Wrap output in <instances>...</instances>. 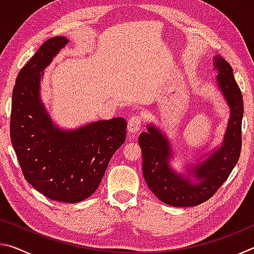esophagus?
Masks as SVG:
<instances>
[{
    "label": "esophagus",
    "instance_id": "esophagus-1",
    "mask_svg": "<svg viewBox=\"0 0 254 254\" xmlns=\"http://www.w3.org/2000/svg\"><path fill=\"white\" fill-rule=\"evenodd\" d=\"M143 120L139 114H134L128 119L127 121V130L131 133H135L140 130V127H142Z\"/></svg>",
    "mask_w": 254,
    "mask_h": 254
}]
</instances>
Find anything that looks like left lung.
Wrapping results in <instances>:
<instances>
[{
	"instance_id": "1",
	"label": "left lung",
	"mask_w": 254,
	"mask_h": 254,
	"mask_svg": "<svg viewBox=\"0 0 254 254\" xmlns=\"http://www.w3.org/2000/svg\"><path fill=\"white\" fill-rule=\"evenodd\" d=\"M217 83L231 107V119L222 147L201 165L196 166L198 184L175 174L169 167L170 147L157 128L149 126L139 136L142 150V171L145 183L162 203L176 207H190L208 200L229 177L240 158L242 148V93L235 81L230 64L221 56L214 58Z\"/></svg>"
}]
</instances>
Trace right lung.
<instances>
[{
    "instance_id": "add662e5",
    "label": "right lung",
    "mask_w": 254,
    "mask_h": 254,
    "mask_svg": "<svg viewBox=\"0 0 254 254\" xmlns=\"http://www.w3.org/2000/svg\"><path fill=\"white\" fill-rule=\"evenodd\" d=\"M68 42L45 41L20 70L11 107V142L27 182L48 198L78 203L100 186L112 156L126 140L122 118L98 121L70 132L55 127L39 98L42 70Z\"/></svg>"
}]
</instances>
